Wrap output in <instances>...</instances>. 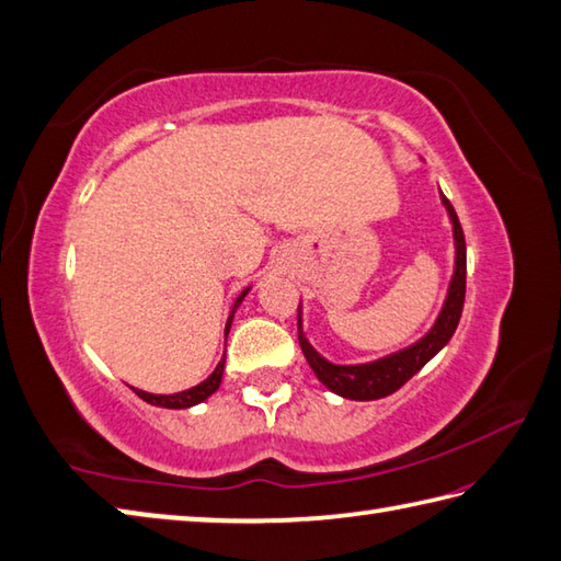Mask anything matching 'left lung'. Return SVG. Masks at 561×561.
Listing matches in <instances>:
<instances>
[{"label": "left lung", "mask_w": 561, "mask_h": 561, "mask_svg": "<svg viewBox=\"0 0 561 561\" xmlns=\"http://www.w3.org/2000/svg\"><path fill=\"white\" fill-rule=\"evenodd\" d=\"M443 204L447 208L449 224H453V236H455V272L453 279H449V289L445 296L443 311L437 316L435 325L427 331L419 343L399 350V353H391L375 362H365V365H335V362H328L313 350V345L304 335L301 325V304H299V345L304 350V357L309 362L313 375L318 381L325 383L328 389L343 399L353 401H375L383 399L389 393L399 391L405 381H409L415 371H421L427 362H431L440 350L449 343V337L455 335L459 318H462L465 309V291H467V245H465V233L462 226H459V218L455 214L453 204L445 199Z\"/></svg>", "instance_id": "1"}]
</instances>
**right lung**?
Wrapping results in <instances>:
<instances>
[{"label":"right lung","mask_w":561,"mask_h":561,"mask_svg":"<svg viewBox=\"0 0 561 561\" xmlns=\"http://www.w3.org/2000/svg\"><path fill=\"white\" fill-rule=\"evenodd\" d=\"M248 291H250V287L243 294H240L238 299H236V304H233V311H230L228 321H226V337H228V331H230V323H233V313H236V309L240 306V301L245 299ZM224 367H226V355L221 357V362H218L216 369L202 383H196V387L186 389V391H180V393H168V397H164V393H148V391H140V389H134V391L138 393L142 401H148L152 405H160V409H190V405H196V403L206 401L218 387H221Z\"/></svg>","instance_id":"add662e5"}]
</instances>
